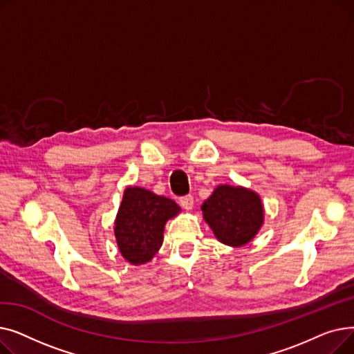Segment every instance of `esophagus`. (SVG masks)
<instances>
[{
  "instance_id": "esophagus-1",
  "label": "esophagus",
  "mask_w": 354,
  "mask_h": 354,
  "mask_svg": "<svg viewBox=\"0 0 354 354\" xmlns=\"http://www.w3.org/2000/svg\"><path fill=\"white\" fill-rule=\"evenodd\" d=\"M179 203H180V207H182L183 209L189 211V209L194 208V196H192V195H185V196H182V198L179 199Z\"/></svg>"
}]
</instances>
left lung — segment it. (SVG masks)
Returning <instances> with one entry per match:
<instances>
[{
	"label": "left lung",
	"instance_id": "1",
	"mask_svg": "<svg viewBox=\"0 0 354 354\" xmlns=\"http://www.w3.org/2000/svg\"><path fill=\"white\" fill-rule=\"evenodd\" d=\"M201 209L215 238L234 248L251 243L266 216L261 196L255 191L227 183L218 185Z\"/></svg>",
	"mask_w": 354,
	"mask_h": 354
}]
</instances>
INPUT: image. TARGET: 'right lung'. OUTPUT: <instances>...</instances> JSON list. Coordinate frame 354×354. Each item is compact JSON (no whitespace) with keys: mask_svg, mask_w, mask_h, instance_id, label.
I'll return each mask as SVG.
<instances>
[{"mask_svg":"<svg viewBox=\"0 0 354 354\" xmlns=\"http://www.w3.org/2000/svg\"><path fill=\"white\" fill-rule=\"evenodd\" d=\"M180 212L169 198L140 187H127L115 219V238L129 264L143 266L160 250L166 222Z\"/></svg>","mask_w":354,"mask_h":354,"instance_id":"obj_1","label":"right lung"}]
</instances>
